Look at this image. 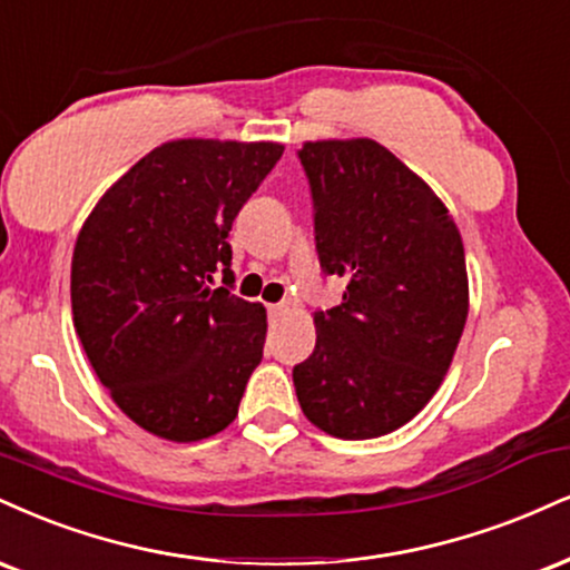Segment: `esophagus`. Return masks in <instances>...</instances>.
<instances>
[{
    "mask_svg": "<svg viewBox=\"0 0 570 570\" xmlns=\"http://www.w3.org/2000/svg\"><path fill=\"white\" fill-rule=\"evenodd\" d=\"M286 311V305H281V303H276V305H267V315H271V321H276L281 313Z\"/></svg>",
    "mask_w": 570,
    "mask_h": 570,
    "instance_id": "esophagus-1",
    "label": "esophagus"
}]
</instances>
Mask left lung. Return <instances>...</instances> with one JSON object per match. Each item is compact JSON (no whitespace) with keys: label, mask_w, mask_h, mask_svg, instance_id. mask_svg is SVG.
I'll return each mask as SVG.
<instances>
[{"label":"left lung","mask_w":570,"mask_h":570,"mask_svg":"<svg viewBox=\"0 0 570 570\" xmlns=\"http://www.w3.org/2000/svg\"><path fill=\"white\" fill-rule=\"evenodd\" d=\"M297 159L321 271L345 278L342 303L313 315L315 351L292 372L297 401L334 438L387 435L420 414L454 358L468 321L462 236L380 142H305Z\"/></svg>","instance_id":"1"}]
</instances>
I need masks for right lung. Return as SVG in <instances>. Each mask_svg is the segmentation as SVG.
Masks as SVG:
<instances>
[{
	"mask_svg": "<svg viewBox=\"0 0 570 570\" xmlns=\"http://www.w3.org/2000/svg\"><path fill=\"white\" fill-rule=\"evenodd\" d=\"M281 154L278 142H164L79 233L73 326L102 387L148 433L190 443L236 420L267 324L263 305L230 292L228 233Z\"/></svg>",
	"mask_w": 570,
	"mask_h": 570,
	"instance_id": "1",
	"label": "right lung"
}]
</instances>
